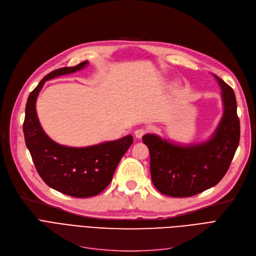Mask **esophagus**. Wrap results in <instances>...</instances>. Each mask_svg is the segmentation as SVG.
Wrapping results in <instances>:
<instances>
[{"instance_id":"esophagus-1","label":"esophagus","mask_w":256,"mask_h":256,"mask_svg":"<svg viewBox=\"0 0 256 256\" xmlns=\"http://www.w3.org/2000/svg\"><path fill=\"white\" fill-rule=\"evenodd\" d=\"M145 134H146V130H144V128H138L135 130V136L138 139H141L145 135Z\"/></svg>"}]
</instances>
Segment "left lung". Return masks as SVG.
Listing matches in <instances>:
<instances>
[{
	"label": "left lung",
	"instance_id": "1",
	"mask_svg": "<svg viewBox=\"0 0 256 256\" xmlns=\"http://www.w3.org/2000/svg\"><path fill=\"white\" fill-rule=\"evenodd\" d=\"M222 90L224 113L206 142L178 145L146 134L142 140L150 154L152 180L156 190L171 197H190L216 186L230 166L240 142V120L232 87L214 76Z\"/></svg>",
	"mask_w": 256,
	"mask_h": 256
}]
</instances>
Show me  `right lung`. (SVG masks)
I'll return each instance as SVG.
<instances>
[{
	"mask_svg": "<svg viewBox=\"0 0 256 256\" xmlns=\"http://www.w3.org/2000/svg\"><path fill=\"white\" fill-rule=\"evenodd\" d=\"M84 61L62 67L46 74L30 93L26 104L24 135L38 174L54 190L65 195L86 198L102 192L113 178L121 158L132 143V136L87 147H67L52 141L44 132L36 113V100L48 80L80 70Z\"/></svg>",
	"mask_w": 256,
	"mask_h": 256,
	"instance_id": "obj_1",
	"label": "right lung"
}]
</instances>
